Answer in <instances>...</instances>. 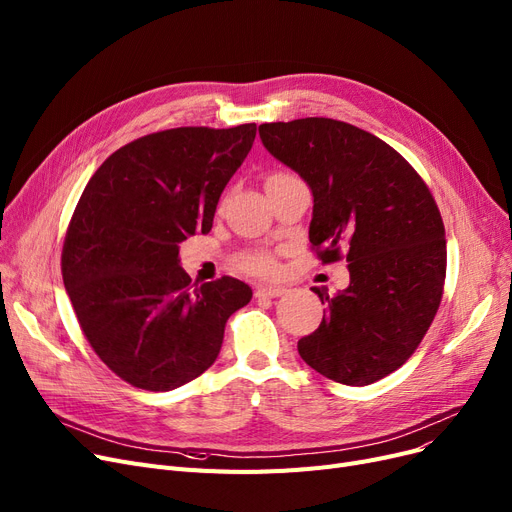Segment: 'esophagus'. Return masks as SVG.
I'll return each mask as SVG.
<instances>
[{
    "label": "esophagus",
    "mask_w": 512,
    "mask_h": 512,
    "mask_svg": "<svg viewBox=\"0 0 512 512\" xmlns=\"http://www.w3.org/2000/svg\"><path fill=\"white\" fill-rule=\"evenodd\" d=\"M286 293L284 286H276V284H259L255 288V297H270V299H276V297H282Z\"/></svg>",
    "instance_id": "esophagus-1"
}]
</instances>
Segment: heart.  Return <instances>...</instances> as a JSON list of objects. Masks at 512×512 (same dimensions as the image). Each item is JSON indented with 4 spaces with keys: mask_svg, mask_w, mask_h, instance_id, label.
<instances>
[{
    "mask_svg": "<svg viewBox=\"0 0 512 512\" xmlns=\"http://www.w3.org/2000/svg\"><path fill=\"white\" fill-rule=\"evenodd\" d=\"M282 175H288V173H276L272 177H282ZM238 263L242 270L253 272V274H274L276 272V257L270 251H263V249L247 251L244 255H240Z\"/></svg>",
    "mask_w": 512,
    "mask_h": 512,
    "instance_id": "heart-1",
    "label": "heart"
}]
</instances>
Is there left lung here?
I'll list each match as a JSON object with an SVG mask.
<instances>
[{
  "instance_id": "1",
  "label": "left lung",
  "mask_w": 512,
  "mask_h": 512,
  "mask_svg": "<svg viewBox=\"0 0 512 512\" xmlns=\"http://www.w3.org/2000/svg\"><path fill=\"white\" fill-rule=\"evenodd\" d=\"M270 154L314 194L311 249L347 259L349 286L326 303L322 324L297 343L326 379L364 387L402 366L437 314L446 280V230L414 167L372 133L324 117L263 123Z\"/></svg>"
}]
</instances>
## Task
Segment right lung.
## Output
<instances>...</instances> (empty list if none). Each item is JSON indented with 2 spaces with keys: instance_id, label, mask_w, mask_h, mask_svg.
I'll list each match as a JSON object with an SVG mask.
<instances>
[{
  "instance_id": "right-lung-1",
  "label": "right lung",
  "mask_w": 512,
  "mask_h": 512,
  "mask_svg": "<svg viewBox=\"0 0 512 512\" xmlns=\"http://www.w3.org/2000/svg\"><path fill=\"white\" fill-rule=\"evenodd\" d=\"M255 133V123L148 133L87 182L64 236L62 280L85 339L125 383L171 391L194 381L251 301L249 284L230 276L192 284L180 242L211 230Z\"/></svg>"
}]
</instances>
